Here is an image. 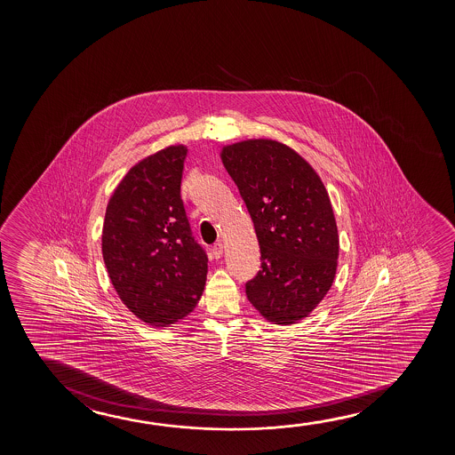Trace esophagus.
<instances>
[{"instance_id": "esophagus-1", "label": "esophagus", "mask_w": 455, "mask_h": 455, "mask_svg": "<svg viewBox=\"0 0 455 455\" xmlns=\"http://www.w3.org/2000/svg\"><path fill=\"white\" fill-rule=\"evenodd\" d=\"M222 253H224V243H216V245L212 247V255H214V258H216V259H219V258L222 256Z\"/></svg>"}]
</instances>
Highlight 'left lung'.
<instances>
[{
  "instance_id": "obj_1",
  "label": "left lung",
  "mask_w": 455,
  "mask_h": 455,
  "mask_svg": "<svg viewBox=\"0 0 455 455\" xmlns=\"http://www.w3.org/2000/svg\"><path fill=\"white\" fill-rule=\"evenodd\" d=\"M220 158L261 250V270L245 284L247 299L267 322L297 323L336 278L339 233L323 181L303 156L275 140L228 144Z\"/></svg>"
}]
</instances>
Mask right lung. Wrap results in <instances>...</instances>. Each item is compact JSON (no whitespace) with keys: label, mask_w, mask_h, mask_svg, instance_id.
Here are the masks:
<instances>
[{"label":"right lung","mask_w":455,"mask_h":455,"mask_svg":"<svg viewBox=\"0 0 455 455\" xmlns=\"http://www.w3.org/2000/svg\"><path fill=\"white\" fill-rule=\"evenodd\" d=\"M187 146L146 156L107 204L102 256L121 301L144 323L187 317L205 289L208 258L194 241L180 197Z\"/></svg>","instance_id":"1"}]
</instances>
